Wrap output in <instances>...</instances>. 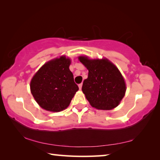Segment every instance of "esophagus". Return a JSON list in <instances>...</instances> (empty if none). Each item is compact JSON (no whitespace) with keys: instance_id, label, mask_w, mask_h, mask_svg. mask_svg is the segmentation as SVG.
Wrapping results in <instances>:
<instances>
[{"instance_id":"34e87169","label":"esophagus","mask_w":160,"mask_h":160,"mask_svg":"<svg viewBox=\"0 0 160 160\" xmlns=\"http://www.w3.org/2000/svg\"><path fill=\"white\" fill-rule=\"evenodd\" d=\"M82 83L80 84V85H78V87H79L80 90H81V89H82Z\"/></svg>"}]
</instances>
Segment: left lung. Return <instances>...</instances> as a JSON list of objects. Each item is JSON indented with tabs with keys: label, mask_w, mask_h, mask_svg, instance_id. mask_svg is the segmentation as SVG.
<instances>
[{
	"label": "left lung",
	"mask_w": 160,
	"mask_h": 160,
	"mask_svg": "<svg viewBox=\"0 0 160 160\" xmlns=\"http://www.w3.org/2000/svg\"><path fill=\"white\" fill-rule=\"evenodd\" d=\"M78 60L88 70L82 91L91 106L99 110H112L118 107L126 91L125 80L118 68L107 58L80 56Z\"/></svg>",
	"instance_id": "8db88e82"
}]
</instances>
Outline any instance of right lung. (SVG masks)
Instances as JSON below:
<instances>
[{
  "mask_svg": "<svg viewBox=\"0 0 160 160\" xmlns=\"http://www.w3.org/2000/svg\"><path fill=\"white\" fill-rule=\"evenodd\" d=\"M71 60L61 56L45 63L30 81V91L39 107L51 112H61L69 106L79 90L69 69Z\"/></svg>",
  "mask_w": 160,
  "mask_h": 160,
  "instance_id": "1",
  "label": "right lung"
}]
</instances>
